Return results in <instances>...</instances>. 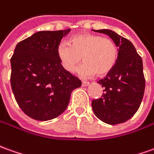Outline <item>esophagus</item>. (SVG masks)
<instances>
[{
	"mask_svg": "<svg viewBox=\"0 0 154 154\" xmlns=\"http://www.w3.org/2000/svg\"><path fill=\"white\" fill-rule=\"evenodd\" d=\"M88 85H89V82H86V81H82V87H87Z\"/></svg>",
	"mask_w": 154,
	"mask_h": 154,
	"instance_id": "34e87169",
	"label": "esophagus"
}]
</instances>
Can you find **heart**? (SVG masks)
Returning <instances> with one entry per match:
<instances>
[{"label": "heart", "mask_w": 154, "mask_h": 154, "mask_svg": "<svg viewBox=\"0 0 154 154\" xmlns=\"http://www.w3.org/2000/svg\"><path fill=\"white\" fill-rule=\"evenodd\" d=\"M57 54L62 66L66 72H72L82 60L77 73L82 77L94 74L104 76L114 67L118 56V48L109 38L93 34H80L71 38V44L61 42L57 47Z\"/></svg>", "instance_id": "b5f03b06"}]
</instances>
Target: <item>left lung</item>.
Wrapping results in <instances>:
<instances>
[{"label":"left lung","mask_w":154,"mask_h":154,"mask_svg":"<svg viewBox=\"0 0 154 154\" xmlns=\"http://www.w3.org/2000/svg\"><path fill=\"white\" fill-rule=\"evenodd\" d=\"M93 31L109 36L118 47V56L114 67L106 77L97 82L104 92L100 98L92 102V110L105 123H122L136 113L143 97V61L128 39L108 29Z\"/></svg>","instance_id":"obj_1"}]
</instances>
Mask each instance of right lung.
Listing matches in <instances>:
<instances>
[{
  "mask_svg": "<svg viewBox=\"0 0 154 154\" xmlns=\"http://www.w3.org/2000/svg\"><path fill=\"white\" fill-rule=\"evenodd\" d=\"M42 31L17 44L11 58V85L19 107L30 118L47 121L66 110L82 85L60 63L57 47L70 32Z\"/></svg>",
  "mask_w": 154,
  "mask_h": 154,
  "instance_id": "1",
  "label": "right lung"
}]
</instances>
